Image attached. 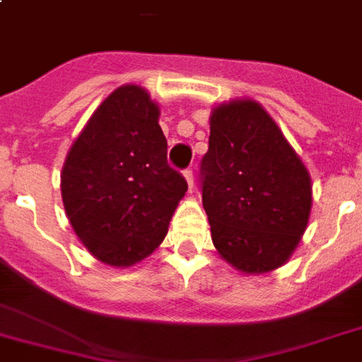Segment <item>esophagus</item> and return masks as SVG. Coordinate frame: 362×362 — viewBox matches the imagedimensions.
<instances>
[{"mask_svg":"<svg viewBox=\"0 0 362 362\" xmlns=\"http://www.w3.org/2000/svg\"><path fill=\"white\" fill-rule=\"evenodd\" d=\"M184 176H186V180H188L189 189L194 188V170H192V168H186V170H184Z\"/></svg>","mask_w":362,"mask_h":362,"instance_id":"esophagus-1","label":"esophagus"}]
</instances>
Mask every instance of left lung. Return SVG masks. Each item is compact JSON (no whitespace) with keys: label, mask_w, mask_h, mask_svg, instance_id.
Masks as SVG:
<instances>
[{"label":"left lung","mask_w":362,"mask_h":362,"mask_svg":"<svg viewBox=\"0 0 362 362\" xmlns=\"http://www.w3.org/2000/svg\"><path fill=\"white\" fill-rule=\"evenodd\" d=\"M209 124L199 189L213 244L240 272H272L287 262L308 223V170L254 100L223 104Z\"/></svg>","instance_id":"left-lung-1"}]
</instances>
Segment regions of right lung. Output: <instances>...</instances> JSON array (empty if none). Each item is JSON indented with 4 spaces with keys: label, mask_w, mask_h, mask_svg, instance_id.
I'll return each instance as SVG.
<instances>
[{
    "label": "right lung",
    "mask_w": 362,
    "mask_h": 362,
    "mask_svg": "<svg viewBox=\"0 0 362 362\" xmlns=\"http://www.w3.org/2000/svg\"><path fill=\"white\" fill-rule=\"evenodd\" d=\"M158 106L141 87H119L69 151L62 197L75 235L108 266L126 267L163 243L188 182L166 160Z\"/></svg>",
    "instance_id": "1"
}]
</instances>
